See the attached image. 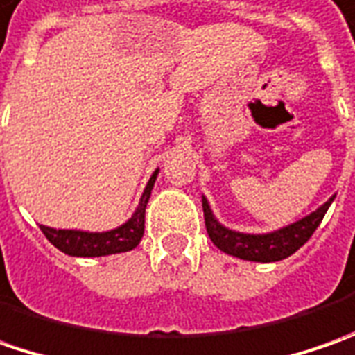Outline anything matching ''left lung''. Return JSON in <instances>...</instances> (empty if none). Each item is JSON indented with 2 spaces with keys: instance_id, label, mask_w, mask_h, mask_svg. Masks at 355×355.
<instances>
[{
  "instance_id": "8db88e82",
  "label": "left lung",
  "mask_w": 355,
  "mask_h": 355,
  "mask_svg": "<svg viewBox=\"0 0 355 355\" xmlns=\"http://www.w3.org/2000/svg\"><path fill=\"white\" fill-rule=\"evenodd\" d=\"M336 194L318 207L314 212L304 216L296 223L282 226L278 230L264 232V234H250V232H239L230 230L224 224L218 223L214 216L212 208L208 205L207 196H202V210H205V224L210 240L214 242L216 248L230 256H236L240 260H250V262H278L292 256L300 246H304L308 239L314 234L324 214L334 202Z\"/></svg>"
}]
</instances>
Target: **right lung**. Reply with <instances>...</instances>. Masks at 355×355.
Returning a JSON list of instances; mask_svg holds the SVG:
<instances>
[{
  "label": "right lung",
  "instance_id": "obj_1",
  "mask_svg": "<svg viewBox=\"0 0 355 355\" xmlns=\"http://www.w3.org/2000/svg\"><path fill=\"white\" fill-rule=\"evenodd\" d=\"M159 175V168L150 175L147 187L141 194L139 207L135 208L131 218L121 226L107 232H87V230H67V228H49L41 224L43 234L59 248L61 252L69 256H81V258H93V256H109L119 252H129L139 246V242L145 234V208H147L150 191L155 187V180Z\"/></svg>",
  "mask_w": 355,
  "mask_h": 355
}]
</instances>
